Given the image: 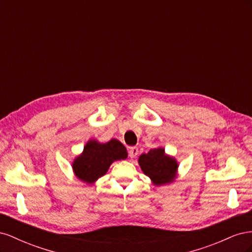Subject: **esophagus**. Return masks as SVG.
<instances>
[{
	"label": "esophagus",
	"instance_id": "esophagus-1",
	"mask_svg": "<svg viewBox=\"0 0 252 252\" xmlns=\"http://www.w3.org/2000/svg\"><path fill=\"white\" fill-rule=\"evenodd\" d=\"M128 154H129V157H130L131 158H134L139 154V149L136 147H130V148H129Z\"/></svg>",
	"mask_w": 252,
	"mask_h": 252
}]
</instances>
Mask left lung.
Instances as JSON below:
<instances>
[{
  "label": "left lung",
  "mask_w": 252,
  "mask_h": 252,
  "mask_svg": "<svg viewBox=\"0 0 252 252\" xmlns=\"http://www.w3.org/2000/svg\"><path fill=\"white\" fill-rule=\"evenodd\" d=\"M139 165L145 175L156 186L167 185L177 178L179 163L173 157L168 156L162 147L150 149L148 154L139 157Z\"/></svg>",
  "instance_id": "8db88e82"
}]
</instances>
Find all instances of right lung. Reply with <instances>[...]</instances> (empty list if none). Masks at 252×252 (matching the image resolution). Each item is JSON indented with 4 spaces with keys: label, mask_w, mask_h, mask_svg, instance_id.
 <instances>
[{
    "label": "right lung",
    "mask_w": 252,
    "mask_h": 252,
    "mask_svg": "<svg viewBox=\"0 0 252 252\" xmlns=\"http://www.w3.org/2000/svg\"><path fill=\"white\" fill-rule=\"evenodd\" d=\"M127 149L120 141L112 139L107 143L89 140L82 154L74 158L72 170L77 179L94 184L108 171L110 165L127 158Z\"/></svg>",
    "instance_id": "right-lung-1"
}]
</instances>
